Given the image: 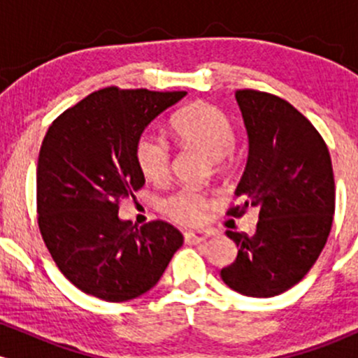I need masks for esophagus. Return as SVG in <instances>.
I'll return each mask as SVG.
<instances>
[{
  "mask_svg": "<svg viewBox=\"0 0 358 358\" xmlns=\"http://www.w3.org/2000/svg\"><path fill=\"white\" fill-rule=\"evenodd\" d=\"M185 242L187 244H199V242L207 241L212 236L210 231H205V229H196V231H187L183 234Z\"/></svg>",
  "mask_w": 358,
  "mask_h": 358,
  "instance_id": "obj_1",
  "label": "esophagus"
}]
</instances>
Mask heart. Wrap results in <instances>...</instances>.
Instances as JSON below:
<instances>
[{
	"label": "heart",
	"mask_w": 358,
	"mask_h": 358,
	"mask_svg": "<svg viewBox=\"0 0 358 358\" xmlns=\"http://www.w3.org/2000/svg\"><path fill=\"white\" fill-rule=\"evenodd\" d=\"M171 129L185 145L196 148L220 166L236 145V129L231 119L210 104L188 106L171 117ZM134 158L143 175L151 182H162L170 168V146L162 136L143 133L134 145ZM213 203L210 195L195 190H178L165 202L171 219L193 224L202 219L205 208Z\"/></svg>",
	"instance_id": "obj_1"
}]
</instances>
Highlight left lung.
I'll return each instance as SVG.
<instances>
[{"label":"left lung","mask_w":358,"mask_h":358,"mask_svg":"<svg viewBox=\"0 0 358 358\" xmlns=\"http://www.w3.org/2000/svg\"><path fill=\"white\" fill-rule=\"evenodd\" d=\"M248 163L236 188L242 207L259 208L256 232L225 231L237 257L222 281L244 296L271 298L305 278L327 244L335 213V180L323 138L289 102L257 90H236Z\"/></svg>","instance_id":"left-lung-1"}]
</instances>
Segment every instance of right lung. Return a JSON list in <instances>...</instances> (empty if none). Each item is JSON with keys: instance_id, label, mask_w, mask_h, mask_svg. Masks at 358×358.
<instances>
[{"instance_id": "obj_1", "label": "right lung", "mask_w": 358, "mask_h": 358, "mask_svg": "<svg viewBox=\"0 0 358 358\" xmlns=\"http://www.w3.org/2000/svg\"><path fill=\"white\" fill-rule=\"evenodd\" d=\"M187 92H92L48 127L36 166L38 225L53 261L84 293L110 303L148 293L183 236L168 222L136 227L119 217V200L145 185L134 145L163 110Z\"/></svg>"}]
</instances>
